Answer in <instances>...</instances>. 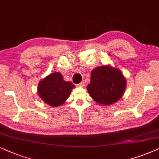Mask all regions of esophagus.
I'll return each instance as SVG.
<instances>
[{"mask_svg":"<svg viewBox=\"0 0 159 159\" xmlns=\"http://www.w3.org/2000/svg\"><path fill=\"white\" fill-rule=\"evenodd\" d=\"M77 86H80V87H84V86H85V83H84V81H82L80 84H78Z\"/></svg>","mask_w":159,"mask_h":159,"instance_id":"obj_1","label":"esophagus"}]
</instances>
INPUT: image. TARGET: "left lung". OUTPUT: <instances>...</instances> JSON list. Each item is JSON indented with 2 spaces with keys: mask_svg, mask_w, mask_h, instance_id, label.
I'll return each instance as SVG.
<instances>
[{
  "mask_svg": "<svg viewBox=\"0 0 159 159\" xmlns=\"http://www.w3.org/2000/svg\"><path fill=\"white\" fill-rule=\"evenodd\" d=\"M126 81L119 70L102 65L92 70L91 82L86 86L89 94L99 104L109 105L123 96Z\"/></svg>",
  "mask_w": 159,
  "mask_h": 159,
  "instance_id": "left-lung-1",
  "label": "left lung"
}]
</instances>
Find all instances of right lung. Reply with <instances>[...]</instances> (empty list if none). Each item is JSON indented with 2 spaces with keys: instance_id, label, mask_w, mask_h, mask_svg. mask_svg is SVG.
Returning a JSON list of instances; mask_svg holds the SVG:
<instances>
[{
  "instance_id": "right-lung-1",
  "label": "right lung",
  "mask_w": 159,
  "mask_h": 159,
  "mask_svg": "<svg viewBox=\"0 0 159 159\" xmlns=\"http://www.w3.org/2000/svg\"><path fill=\"white\" fill-rule=\"evenodd\" d=\"M75 87L71 82L65 81L60 73H53L39 82L38 94L44 102L52 107L62 105Z\"/></svg>"
}]
</instances>
